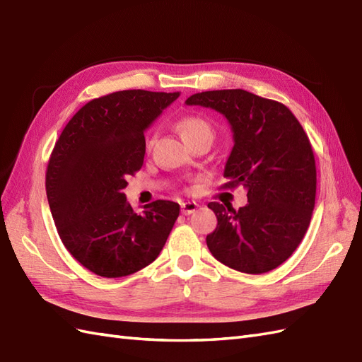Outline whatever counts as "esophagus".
<instances>
[{
	"label": "esophagus",
	"instance_id": "esophagus-1",
	"mask_svg": "<svg viewBox=\"0 0 362 362\" xmlns=\"http://www.w3.org/2000/svg\"><path fill=\"white\" fill-rule=\"evenodd\" d=\"M199 208V205L196 202H183L182 203V214L183 216H189L192 214L194 211H196Z\"/></svg>",
	"mask_w": 362,
	"mask_h": 362
}]
</instances>
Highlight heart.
Returning <instances> with one entry per match:
<instances>
[{
  "label": "heart",
  "instance_id": "heart-1",
  "mask_svg": "<svg viewBox=\"0 0 362 362\" xmlns=\"http://www.w3.org/2000/svg\"><path fill=\"white\" fill-rule=\"evenodd\" d=\"M177 129L180 136L183 137V141L187 144L197 141L200 137H208L212 141V129L209 124L196 116H188V117L180 119L177 122Z\"/></svg>",
  "mask_w": 362,
  "mask_h": 362
}]
</instances>
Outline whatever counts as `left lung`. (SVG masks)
Listing matches in <instances>:
<instances>
[{"label": "left lung", "mask_w": 362, "mask_h": 362, "mask_svg": "<svg viewBox=\"0 0 362 362\" xmlns=\"http://www.w3.org/2000/svg\"><path fill=\"white\" fill-rule=\"evenodd\" d=\"M188 105L218 111L230 124L234 148L221 188L247 189V205L211 202L217 228L206 237L220 263L264 274L284 263L304 238L317 196V166L308 134L281 102L242 88L196 93Z\"/></svg>", "instance_id": "8db88e82"}]
</instances>
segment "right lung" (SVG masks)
<instances>
[{"mask_svg": "<svg viewBox=\"0 0 362 362\" xmlns=\"http://www.w3.org/2000/svg\"><path fill=\"white\" fill-rule=\"evenodd\" d=\"M179 93L124 90L91 99L54 144L45 191L64 246L88 271L119 278L159 257L180 206L156 200L133 211L128 175L144 165L145 129Z\"/></svg>", "mask_w": 362, "mask_h": 362, "instance_id": "1", "label": "right lung"}]
</instances>
